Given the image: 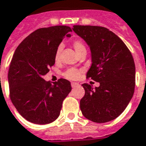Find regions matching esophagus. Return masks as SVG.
I'll return each mask as SVG.
<instances>
[{
	"label": "esophagus",
	"instance_id": "1",
	"mask_svg": "<svg viewBox=\"0 0 146 146\" xmlns=\"http://www.w3.org/2000/svg\"><path fill=\"white\" fill-rule=\"evenodd\" d=\"M80 86V84L78 83H74V82H73V83H71V86L73 88H75L76 87V86Z\"/></svg>",
	"mask_w": 146,
	"mask_h": 146
}]
</instances>
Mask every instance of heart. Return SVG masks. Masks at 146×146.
<instances>
[{
    "label": "heart",
    "instance_id": "1",
    "mask_svg": "<svg viewBox=\"0 0 146 146\" xmlns=\"http://www.w3.org/2000/svg\"><path fill=\"white\" fill-rule=\"evenodd\" d=\"M73 46L77 54H79L82 51L86 50V46L84 45V43L80 40H74L73 41ZM61 50H62V45H58L56 49L55 53H54V60H55L56 63H57L60 60ZM80 74L81 71L80 70H77V69L75 68H70L66 70L63 73V76L67 80H77L78 78L80 76Z\"/></svg>",
    "mask_w": 146,
    "mask_h": 146
}]
</instances>
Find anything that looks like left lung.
I'll list each match as a JSON object with an SVG mask.
<instances>
[{"label":"left lung","instance_id":"1","mask_svg":"<svg viewBox=\"0 0 146 146\" xmlns=\"http://www.w3.org/2000/svg\"><path fill=\"white\" fill-rule=\"evenodd\" d=\"M73 31L87 43L92 65L86 79L100 83L93 89L83 83L85 95L80 110L86 119L103 123L115 119L132 99L135 85V66L130 50L121 39L107 28L74 25Z\"/></svg>","mask_w":146,"mask_h":146}]
</instances>
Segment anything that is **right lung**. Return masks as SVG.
Listing matches in <instances>:
<instances>
[{
	"instance_id": "add662e5",
	"label": "right lung",
	"mask_w": 146,
	"mask_h": 146,
	"mask_svg": "<svg viewBox=\"0 0 146 146\" xmlns=\"http://www.w3.org/2000/svg\"><path fill=\"white\" fill-rule=\"evenodd\" d=\"M72 31L68 26L43 27L33 31L14 52L8 70L10 98L29 122L44 125L55 121L70 92V81L59 79L52 85L43 80L54 63V53Z\"/></svg>"
}]
</instances>
